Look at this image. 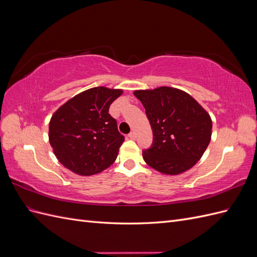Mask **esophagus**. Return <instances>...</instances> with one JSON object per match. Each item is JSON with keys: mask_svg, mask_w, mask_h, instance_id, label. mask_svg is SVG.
<instances>
[{"mask_svg": "<svg viewBox=\"0 0 257 257\" xmlns=\"http://www.w3.org/2000/svg\"><path fill=\"white\" fill-rule=\"evenodd\" d=\"M128 137H130L131 139H135V138H136V133H135V132H134V131L131 132V133L128 134Z\"/></svg>", "mask_w": 257, "mask_h": 257, "instance_id": "1", "label": "esophagus"}]
</instances>
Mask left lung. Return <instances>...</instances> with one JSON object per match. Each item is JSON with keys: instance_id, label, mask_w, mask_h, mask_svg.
I'll list each match as a JSON object with an SVG mask.
<instances>
[{"instance_id": "1", "label": "left lung", "mask_w": 257, "mask_h": 257, "mask_svg": "<svg viewBox=\"0 0 257 257\" xmlns=\"http://www.w3.org/2000/svg\"><path fill=\"white\" fill-rule=\"evenodd\" d=\"M153 132L145 162L164 175H180L203 157L211 141L212 120L189 93L172 87L136 90Z\"/></svg>"}]
</instances>
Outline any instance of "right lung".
Segmentation results:
<instances>
[{
  "label": "right lung",
  "instance_id": "obj_1",
  "mask_svg": "<svg viewBox=\"0 0 257 257\" xmlns=\"http://www.w3.org/2000/svg\"><path fill=\"white\" fill-rule=\"evenodd\" d=\"M122 93L121 89L91 88L52 114L49 143L62 165L77 175L92 176L113 164L124 136L108 111Z\"/></svg>",
  "mask_w": 257,
  "mask_h": 257
}]
</instances>
